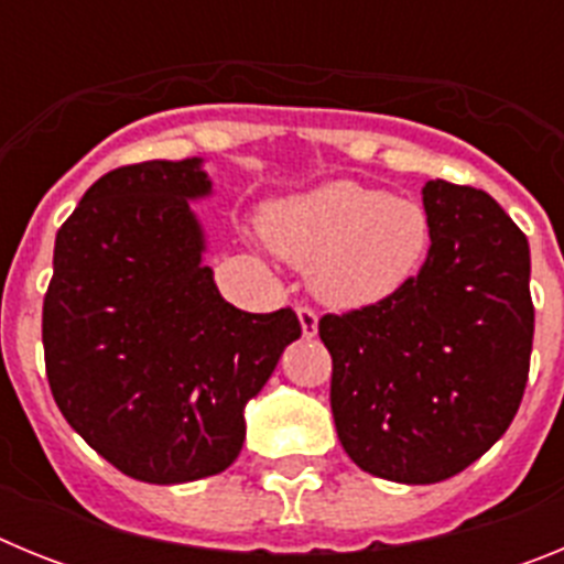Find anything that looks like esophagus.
<instances>
[{"label":"esophagus","mask_w":564,"mask_h":564,"mask_svg":"<svg viewBox=\"0 0 564 564\" xmlns=\"http://www.w3.org/2000/svg\"><path fill=\"white\" fill-rule=\"evenodd\" d=\"M296 316H299V325H302V333H305V338L316 336V330H318L316 311H313V307H307V305H299Z\"/></svg>","instance_id":"obj_1"}]
</instances>
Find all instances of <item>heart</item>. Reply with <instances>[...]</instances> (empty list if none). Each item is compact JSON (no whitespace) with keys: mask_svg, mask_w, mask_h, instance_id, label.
I'll return each mask as SVG.
<instances>
[{"mask_svg":"<svg viewBox=\"0 0 564 564\" xmlns=\"http://www.w3.org/2000/svg\"><path fill=\"white\" fill-rule=\"evenodd\" d=\"M262 231L279 257L311 268L313 293L341 311L395 299L432 248V217L421 203L352 181L273 203Z\"/></svg>","mask_w":564,"mask_h":564,"instance_id":"obj_1","label":"heart"}]
</instances>
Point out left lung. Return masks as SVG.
Masks as SVG:
<instances>
[{
  "label": "left lung",
  "mask_w": 564,
  "mask_h": 564,
  "mask_svg": "<svg viewBox=\"0 0 564 564\" xmlns=\"http://www.w3.org/2000/svg\"><path fill=\"white\" fill-rule=\"evenodd\" d=\"M430 259L390 302L322 316L330 406L358 468L406 486L455 477L514 421L531 364V251L486 192L430 181Z\"/></svg>",
  "instance_id": "1"
}]
</instances>
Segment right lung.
Here are the masks:
<instances>
[{
    "label": "right lung",
    "instance_id": "obj_1",
    "mask_svg": "<svg viewBox=\"0 0 564 564\" xmlns=\"http://www.w3.org/2000/svg\"><path fill=\"white\" fill-rule=\"evenodd\" d=\"M203 158L104 174L56 234L42 313L58 410L118 471L174 486L220 475L246 441V403L302 336L291 307L228 305L203 262L192 200Z\"/></svg>",
    "mask_w": 564,
    "mask_h": 564
}]
</instances>
